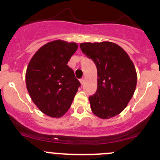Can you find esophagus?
<instances>
[{
	"label": "esophagus",
	"mask_w": 160,
	"mask_h": 160,
	"mask_svg": "<svg viewBox=\"0 0 160 160\" xmlns=\"http://www.w3.org/2000/svg\"><path fill=\"white\" fill-rule=\"evenodd\" d=\"M80 83H81L82 85L84 84V83H85V77H83V78L80 79Z\"/></svg>",
	"instance_id": "1"
}]
</instances>
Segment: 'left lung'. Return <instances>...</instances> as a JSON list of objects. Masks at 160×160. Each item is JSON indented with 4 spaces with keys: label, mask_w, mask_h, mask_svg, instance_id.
I'll return each mask as SVG.
<instances>
[{
    "label": "left lung",
    "mask_w": 160,
    "mask_h": 160,
    "mask_svg": "<svg viewBox=\"0 0 160 160\" xmlns=\"http://www.w3.org/2000/svg\"><path fill=\"white\" fill-rule=\"evenodd\" d=\"M80 47L93 60L98 70L97 91L89 97L93 113L101 119L119 114L135 91L137 72L134 63L115 43H82Z\"/></svg>",
    "instance_id": "1"
}]
</instances>
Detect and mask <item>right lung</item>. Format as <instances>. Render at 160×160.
I'll return each instance as SVG.
<instances>
[{"instance_id": "add662e5", "label": "right lung", "mask_w": 160, "mask_h": 160, "mask_svg": "<svg viewBox=\"0 0 160 160\" xmlns=\"http://www.w3.org/2000/svg\"><path fill=\"white\" fill-rule=\"evenodd\" d=\"M76 43L57 40L39 49L27 66L26 83L31 99L42 112L61 117L70 108L80 83L67 65Z\"/></svg>"}]
</instances>
